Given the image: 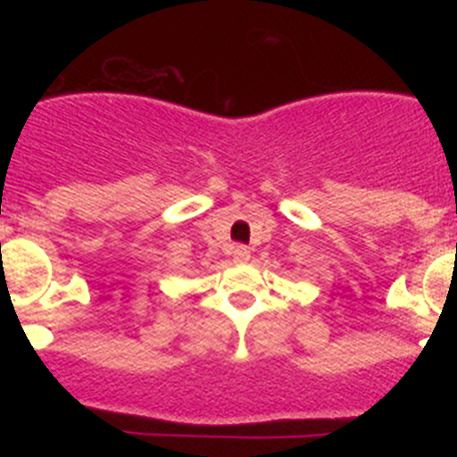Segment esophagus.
I'll list each match as a JSON object with an SVG mask.
<instances>
[{"mask_svg":"<svg viewBox=\"0 0 457 457\" xmlns=\"http://www.w3.org/2000/svg\"><path fill=\"white\" fill-rule=\"evenodd\" d=\"M234 261L237 262H245V261H250V250H247L245 245H237L234 247Z\"/></svg>","mask_w":457,"mask_h":457,"instance_id":"34e87169","label":"esophagus"}]
</instances>
